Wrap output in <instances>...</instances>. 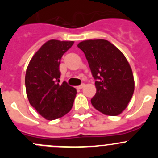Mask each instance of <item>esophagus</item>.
Instances as JSON below:
<instances>
[{
	"mask_svg": "<svg viewBox=\"0 0 158 158\" xmlns=\"http://www.w3.org/2000/svg\"><path fill=\"white\" fill-rule=\"evenodd\" d=\"M85 84H82V85H81L77 86V89H83V88L85 87Z\"/></svg>",
	"mask_w": 158,
	"mask_h": 158,
	"instance_id": "obj_1",
	"label": "esophagus"
}]
</instances>
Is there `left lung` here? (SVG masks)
<instances>
[{"mask_svg":"<svg viewBox=\"0 0 158 158\" xmlns=\"http://www.w3.org/2000/svg\"><path fill=\"white\" fill-rule=\"evenodd\" d=\"M96 80L91 103L97 111L115 116L127 107L135 90L133 73L126 57L105 40H85L77 44Z\"/></svg>","mask_w":158,"mask_h":158,"instance_id":"left-lung-1","label":"left lung"}]
</instances>
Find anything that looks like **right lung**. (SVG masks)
<instances>
[{
	"mask_svg": "<svg viewBox=\"0 0 158 158\" xmlns=\"http://www.w3.org/2000/svg\"><path fill=\"white\" fill-rule=\"evenodd\" d=\"M73 41L51 40L33 55L27 65L25 86L31 105L47 120L66 115L71 110L77 90L65 81L60 85V61Z\"/></svg>",
	"mask_w": 158,
	"mask_h": 158,
	"instance_id": "obj_1",
	"label": "right lung"
}]
</instances>
